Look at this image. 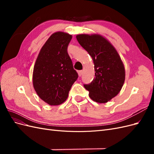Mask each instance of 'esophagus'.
<instances>
[{"instance_id":"obj_1","label":"esophagus","mask_w":154,"mask_h":154,"mask_svg":"<svg viewBox=\"0 0 154 154\" xmlns=\"http://www.w3.org/2000/svg\"><path fill=\"white\" fill-rule=\"evenodd\" d=\"M78 73L79 76H81L82 75V74H83V71H78Z\"/></svg>"}]
</instances>
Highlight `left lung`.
<instances>
[{"mask_svg":"<svg viewBox=\"0 0 154 154\" xmlns=\"http://www.w3.org/2000/svg\"><path fill=\"white\" fill-rule=\"evenodd\" d=\"M76 38L94 64L95 78L84 87L93 101L106 103L118 94L123 85L125 70L122 60L114 46L103 36L81 34Z\"/></svg>","mask_w":154,"mask_h":154,"instance_id":"obj_1","label":"left lung"}]
</instances>
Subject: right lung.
Masks as SVG:
<instances>
[{
  "label": "right lung",
  "mask_w": 154,
  "mask_h": 154,
  "mask_svg": "<svg viewBox=\"0 0 154 154\" xmlns=\"http://www.w3.org/2000/svg\"><path fill=\"white\" fill-rule=\"evenodd\" d=\"M72 35L64 32L52 34L40 49L32 73V84L36 94L50 105L66 101L78 77L73 68L67 47Z\"/></svg>",
  "instance_id": "right-lung-1"
}]
</instances>
